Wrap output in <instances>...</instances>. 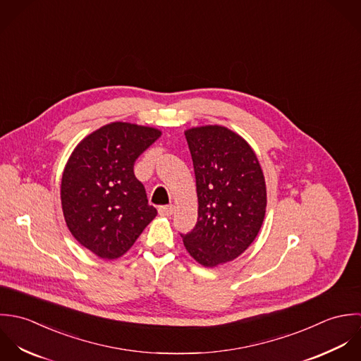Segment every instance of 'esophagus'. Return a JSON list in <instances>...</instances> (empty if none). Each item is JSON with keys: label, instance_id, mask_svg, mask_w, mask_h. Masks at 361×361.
<instances>
[{"label": "esophagus", "instance_id": "1", "mask_svg": "<svg viewBox=\"0 0 361 361\" xmlns=\"http://www.w3.org/2000/svg\"><path fill=\"white\" fill-rule=\"evenodd\" d=\"M174 212V207L173 205H167V207H160L159 208V215L161 216H171Z\"/></svg>", "mask_w": 361, "mask_h": 361}]
</instances>
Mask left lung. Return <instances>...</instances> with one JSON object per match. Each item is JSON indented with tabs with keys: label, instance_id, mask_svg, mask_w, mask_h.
Returning <instances> with one entry per match:
<instances>
[{
	"label": "left lung",
	"instance_id": "1",
	"mask_svg": "<svg viewBox=\"0 0 361 361\" xmlns=\"http://www.w3.org/2000/svg\"><path fill=\"white\" fill-rule=\"evenodd\" d=\"M191 152L198 221L181 234L188 254L202 267L240 257L255 240L267 211V185L258 157L248 142L221 126L184 133Z\"/></svg>",
	"mask_w": 361,
	"mask_h": 361
}]
</instances>
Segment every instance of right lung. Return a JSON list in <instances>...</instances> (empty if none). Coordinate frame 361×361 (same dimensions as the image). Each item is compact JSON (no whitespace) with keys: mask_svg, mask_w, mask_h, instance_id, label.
I'll list each match as a JSON object with an SVG mask.
<instances>
[{"mask_svg":"<svg viewBox=\"0 0 361 361\" xmlns=\"http://www.w3.org/2000/svg\"><path fill=\"white\" fill-rule=\"evenodd\" d=\"M161 131L116 121L85 137L61 178V205L75 240L102 259L124 255L157 215L134 163Z\"/></svg>","mask_w":361,"mask_h":361,"instance_id":"obj_1","label":"right lung"}]
</instances>
